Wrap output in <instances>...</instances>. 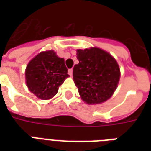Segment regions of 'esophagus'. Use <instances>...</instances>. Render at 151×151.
Returning <instances> with one entry per match:
<instances>
[{"instance_id":"obj_1","label":"esophagus","mask_w":151,"mask_h":151,"mask_svg":"<svg viewBox=\"0 0 151 151\" xmlns=\"http://www.w3.org/2000/svg\"><path fill=\"white\" fill-rule=\"evenodd\" d=\"M68 73H69V75H70V76L73 75V70H72V69H69Z\"/></svg>"}]
</instances>
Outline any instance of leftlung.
Returning a JSON list of instances; mask_svg holds the SVG:
<instances>
[{"mask_svg":"<svg viewBox=\"0 0 151 151\" xmlns=\"http://www.w3.org/2000/svg\"><path fill=\"white\" fill-rule=\"evenodd\" d=\"M79 63L73 66V77L81 99L88 104H99L110 99L120 79L115 59L99 48L78 49Z\"/></svg>","mask_w":151,"mask_h":151,"instance_id":"1","label":"left lung"}]
</instances>
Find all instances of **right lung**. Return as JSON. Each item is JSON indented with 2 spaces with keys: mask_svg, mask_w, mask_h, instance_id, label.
Wrapping results in <instances>:
<instances>
[{
  "mask_svg": "<svg viewBox=\"0 0 151 151\" xmlns=\"http://www.w3.org/2000/svg\"><path fill=\"white\" fill-rule=\"evenodd\" d=\"M63 58L53 50L37 55L27 66L25 75L29 90L41 99H49L56 95L59 87L68 78Z\"/></svg>",
  "mask_w": 151,
  "mask_h": 151,
  "instance_id": "obj_1",
  "label": "right lung"
}]
</instances>
